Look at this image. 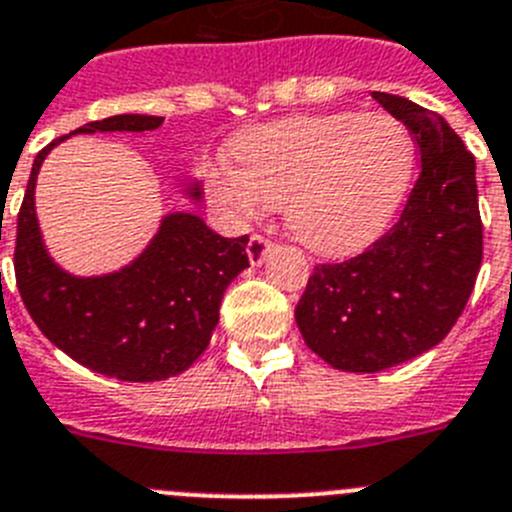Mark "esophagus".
<instances>
[{
  "instance_id": "1",
  "label": "esophagus",
  "mask_w": 512,
  "mask_h": 512,
  "mask_svg": "<svg viewBox=\"0 0 512 512\" xmlns=\"http://www.w3.org/2000/svg\"><path fill=\"white\" fill-rule=\"evenodd\" d=\"M270 252V239H265L262 234H252L250 242H247V257H250L252 265H262Z\"/></svg>"
}]
</instances>
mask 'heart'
<instances>
[{
	"instance_id": "b5f03b06",
	"label": "heart",
	"mask_w": 512,
	"mask_h": 512,
	"mask_svg": "<svg viewBox=\"0 0 512 512\" xmlns=\"http://www.w3.org/2000/svg\"><path fill=\"white\" fill-rule=\"evenodd\" d=\"M234 165H216L214 199L242 222L283 204L290 234L321 255H349L382 232L411 181V132L388 114L285 117L239 132Z\"/></svg>"
}]
</instances>
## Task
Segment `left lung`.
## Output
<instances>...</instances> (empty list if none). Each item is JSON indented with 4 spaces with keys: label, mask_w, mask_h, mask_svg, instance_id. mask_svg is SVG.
<instances>
[{
    "label": "left lung",
    "mask_w": 512,
    "mask_h": 512,
    "mask_svg": "<svg viewBox=\"0 0 512 512\" xmlns=\"http://www.w3.org/2000/svg\"><path fill=\"white\" fill-rule=\"evenodd\" d=\"M408 127L421 176L398 222L362 255L316 265L296 306L303 342L326 365L380 372L428 352L462 316L482 265L474 158L441 114L372 91Z\"/></svg>",
    "instance_id": "obj_1"
}]
</instances>
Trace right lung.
Instances as JSON below:
<instances>
[{
    "label": "right lung",
    "instance_id": "1",
    "mask_svg": "<svg viewBox=\"0 0 512 512\" xmlns=\"http://www.w3.org/2000/svg\"><path fill=\"white\" fill-rule=\"evenodd\" d=\"M160 124L163 117L117 114L71 135L145 132ZM66 137L38 153L17 214L15 275L22 303L55 347L99 375L124 382L181 375L209 347L227 285L250 267V239L222 237L201 216L176 211L163 216L145 252L117 273L96 278L66 273L45 250L35 214L40 165ZM186 191L193 201L201 199L199 183Z\"/></svg>",
    "mask_w": 512,
    "mask_h": 512
}]
</instances>
